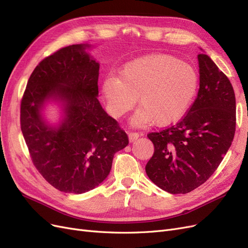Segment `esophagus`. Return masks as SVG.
I'll return each instance as SVG.
<instances>
[{
	"instance_id": "1",
	"label": "esophagus",
	"mask_w": 248,
	"mask_h": 248,
	"mask_svg": "<svg viewBox=\"0 0 248 248\" xmlns=\"http://www.w3.org/2000/svg\"><path fill=\"white\" fill-rule=\"evenodd\" d=\"M128 138L130 141H134L136 140H138L140 138V133L138 132H129L128 133Z\"/></svg>"
}]
</instances>
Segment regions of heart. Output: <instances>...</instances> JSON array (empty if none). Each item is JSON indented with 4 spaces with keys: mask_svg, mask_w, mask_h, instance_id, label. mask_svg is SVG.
Masks as SVG:
<instances>
[{
    "mask_svg": "<svg viewBox=\"0 0 248 248\" xmlns=\"http://www.w3.org/2000/svg\"><path fill=\"white\" fill-rule=\"evenodd\" d=\"M198 88L199 74L192 65L174 56L156 54L126 63L118 78L108 77L102 94L114 118L129 111L139 98L140 107L131 118L132 125L144 127L155 122L166 126L186 114Z\"/></svg>",
    "mask_w": 248,
    "mask_h": 248,
    "instance_id": "b5f03b06",
    "label": "heart"
}]
</instances>
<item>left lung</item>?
<instances>
[{"instance_id":"8db88e82","label":"left lung","mask_w":248,"mask_h":248,"mask_svg":"<svg viewBox=\"0 0 248 248\" xmlns=\"http://www.w3.org/2000/svg\"><path fill=\"white\" fill-rule=\"evenodd\" d=\"M200 89L186 116L148 134L154 154L146 166L151 181L172 194L198 188L218 168L236 128V98L231 81L211 58L198 56Z\"/></svg>"}]
</instances>
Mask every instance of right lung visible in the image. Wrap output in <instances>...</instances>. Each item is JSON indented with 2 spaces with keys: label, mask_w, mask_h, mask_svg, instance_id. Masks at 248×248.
Listing matches in <instances>:
<instances>
[{
  "label": "right lung",
  "mask_w": 248,
  "mask_h": 248,
  "mask_svg": "<svg viewBox=\"0 0 248 248\" xmlns=\"http://www.w3.org/2000/svg\"><path fill=\"white\" fill-rule=\"evenodd\" d=\"M88 43L59 49L37 65L20 106V127L34 166L60 191L80 194L108 176L115 153L128 137L98 100L99 63ZM62 110L57 124L47 104Z\"/></svg>",
  "instance_id": "add662e5"
}]
</instances>
